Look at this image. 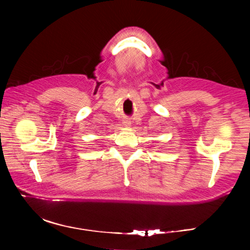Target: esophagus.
Segmentation results:
<instances>
[{"mask_svg": "<svg viewBox=\"0 0 250 250\" xmlns=\"http://www.w3.org/2000/svg\"><path fill=\"white\" fill-rule=\"evenodd\" d=\"M123 124H124V126H129V125H131V122H129V121H124V123H123Z\"/></svg>", "mask_w": 250, "mask_h": 250, "instance_id": "obj_1", "label": "esophagus"}]
</instances>
